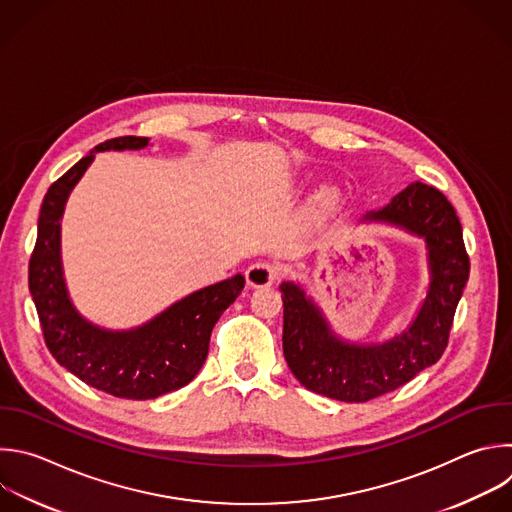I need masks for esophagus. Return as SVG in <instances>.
Returning <instances> with one entry per match:
<instances>
[{
	"label": "esophagus",
	"instance_id": "esophagus-1",
	"mask_svg": "<svg viewBox=\"0 0 512 512\" xmlns=\"http://www.w3.org/2000/svg\"><path fill=\"white\" fill-rule=\"evenodd\" d=\"M279 271L275 265L271 263H253L247 271H245V277H247V283L251 287H267L271 285L275 279H277Z\"/></svg>",
	"mask_w": 512,
	"mask_h": 512
}]
</instances>
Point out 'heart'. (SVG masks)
<instances>
[{"instance_id": "1", "label": "heart", "mask_w": 512, "mask_h": 512, "mask_svg": "<svg viewBox=\"0 0 512 512\" xmlns=\"http://www.w3.org/2000/svg\"><path fill=\"white\" fill-rule=\"evenodd\" d=\"M339 199V191L333 185H323L311 199V211L313 213H321L329 207H333Z\"/></svg>"}]
</instances>
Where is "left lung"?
Masks as SVG:
<instances>
[{"label": "left lung", "instance_id": "left-lung-1", "mask_svg": "<svg viewBox=\"0 0 512 512\" xmlns=\"http://www.w3.org/2000/svg\"><path fill=\"white\" fill-rule=\"evenodd\" d=\"M360 223H384L424 239L430 281L410 325L386 342L370 344L337 335L301 283L279 285L289 370L307 390L339 402H368L436 364L470 271L456 211L434 187L416 181Z\"/></svg>", "mask_w": 512, "mask_h": 512}]
</instances>
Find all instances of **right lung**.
<instances>
[{
	"mask_svg": "<svg viewBox=\"0 0 512 512\" xmlns=\"http://www.w3.org/2000/svg\"><path fill=\"white\" fill-rule=\"evenodd\" d=\"M144 136H118L92 148L46 193L30 259V293L46 346L60 366L88 386L126 400H152L187 386L203 368L223 311L245 287L241 273L189 293L150 321L108 329L86 319L70 299L62 267V217L70 193L96 152L140 150Z\"/></svg>",
	"mask_w": 512,
	"mask_h": 512,
	"instance_id": "right-lung-1",
	"label": "right lung"
}]
</instances>
